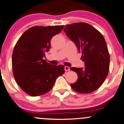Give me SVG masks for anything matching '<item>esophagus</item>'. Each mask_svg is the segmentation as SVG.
I'll return each instance as SVG.
<instances>
[{
    "label": "esophagus",
    "instance_id": "obj_1",
    "mask_svg": "<svg viewBox=\"0 0 124 124\" xmlns=\"http://www.w3.org/2000/svg\"><path fill=\"white\" fill-rule=\"evenodd\" d=\"M64 70L65 71H68L70 70V68L69 67H67V66H65L64 67Z\"/></svg>",
    "mask_w": 124,
    "mask_h": 124
}]
</instances>
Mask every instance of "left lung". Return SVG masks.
Here are the masks:
<instances>
[{
    "label": "left lung",
    "instance_id": "1",
    "mask_svg": "<svg viewBox=\"0 0 124 124\" xmlns=\"http://www.w3.org/2000/svg\"><path fill=\"white\" fill-rule=\"evenodd\" d=\"M64 32L75 43L85 67H71L78 79L71 86L81 93H89L97 89L108 75L110 56L104 37L95 28L86 23L66 25Z\"/></svg>",
    "mask_w": 124,
    "mask_h": 124
}]
</instances>
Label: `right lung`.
I'll return each instance as SVG.
<instances>
[{
	"label": "right lung",
	"instance_id": "1",
	"mask_svg": "<svg viewBox=\"0 0 124 124\" xmlns=\"http://www.w3.org/2000/svg\"><path fill=\"white\" fill-rule=\"evenodd\" d=\"M64 26H35L26 31L13 50V75L19 86L32 96L46 93L58 77L64 73L62 65L54 66L43 60L50 49L53 36Z\"/></svg>",
	"mask_w": 124,
	"mask_h": 124
}]
</instances>
